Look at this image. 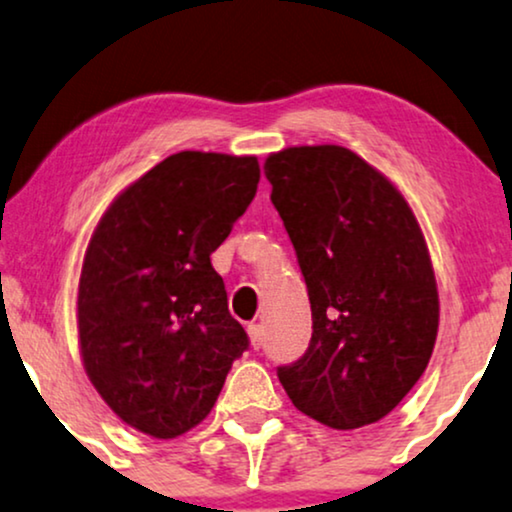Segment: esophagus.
Masks as SVG:
<instances>
[{"label": "esophagus", "mask_w": 512, "mask_h": 512, "mask_svg": "<svg viewBox=\"0 0 512 512\" xmlns=\"http://www.w3.org/2000/svg\"><path fill=\"white\" fill-rule=\"evenodd\" d=\"M247 333H249L251 347H254V349H261V347H263V342H265V328H263L261 324H251V326L247 328Z\"/></svg>", "instance_id": "34e87169"}]
</instances>
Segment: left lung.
<instances>
[{
    "instance_id": "1",
    "label": "left lung",
    "mask_w": 512,
    "mask_h": 512,
    "mask_svg": "<svg viewBox=\"0 0 512 512\" xmlns=\"http://www.w3.org/2000/svg\"><path fill=\"white\" fill-rule=\"evenodd\" d=\"M263 170L312 305L310 347L277 370L279 382L331 429L380 422L422 377L438 335L417 216L394 181L345 146H289Z\"/></svg>"
}]
</instances>
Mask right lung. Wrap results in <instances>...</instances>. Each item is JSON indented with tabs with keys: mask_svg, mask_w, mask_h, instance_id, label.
I'll list each match as a JSON object with an SVG mask.
<instances>
[{
	"mask_svg": "<svg viewBox=\"0 0 512 512\" xmlns=\"http://www.w3.org/2000/svg\"><path fill=\"white\" fill-rule=\"evenodd\" d=\"M258 179L256 156L172 153L123 188L90 235L76 293L81 361L135 431L170 440L198 426L249 347L209 256Z\"/></svg>",
	"mask_w": 512,
	"mask_h": 512,
	"instance_id": "obj_1",
	"label": "right lung"
}]
</instances>
